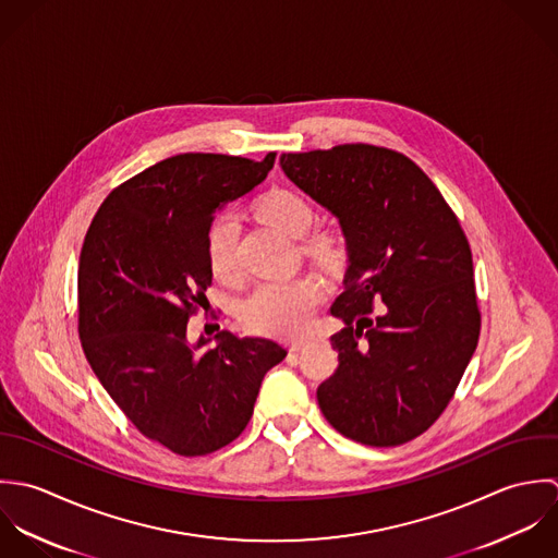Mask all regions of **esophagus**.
<instances>
[{
	"instance_id": "34e87169",
	"label": "esophagus",
	"mask_w": 558,
	"mask_h": 558,
	"mask_svg": "<svg viewBox=\"0 0 558 558\" xmlns=\"http://www.w3.org/2000/svg\"><path fill=\"white\" fill-rule=\"evenodd\" d=\"M306 344H308V340H293V342L289 344V349H291V351H302Z\"/></svg>"
}]
</instances>
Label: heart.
Segmentation results:
<instances>
[{
    "mask_svg": "<svg viewBox=\"0 0 558 558\" xmlns=\"http://www.w3.org/2000/svg\"><path fill=\"white\" fill-rule=\"evenodd\" d=\"M256 216L289 236H302L313 223V207L295 192L274 190L256 203ZM236 218L223 214L211 226L207 239L209 265L218 278L234 276ZM315 250L324 258H336L340 247L332 234H319ZM324 282L315 276H300L284 282L260 284L243 304L241 319L247 330L258 335L298 338L311 328L313 315L324 302Z\"/></svg>",
    "mask_w": 558,
    "mask_h": 558,
    "instance_id": "obj_1",
    "label": "heart"
}]
</instances>
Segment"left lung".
I'll list each match as a JSON object with an SVG mask.
<instances>
[{"instance_id":"8db88e82","label":"left lung","mask_w":558,"mask_h":558,"mask_svg":"<svg viewBox=\"0 0 558 558\" xmlns=\"http://www.w3.org/2000/svg\"><path fill=\"white\" fill-rule=\"evenodd\" d=\"M282 172L342 230L347 271L330 308L338 368L317 390L344 438L399 446L445 412L478 342L472 252L432 179L405 155L342 144L282 153Z\"/></svg>"}]
</instances>
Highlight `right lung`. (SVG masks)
Returning a JSON list of instances; mask_svg holds the SVG:
<instances>
[{"label": "right lung", "instance_id": "1", "mask_svg": "<svg viewBox=\"0 0 558 558\" xmlns=\"http://www.w3.org/2000/svg\"><path fill=\"white\" fill-rule=\"evenodd\" d=\"M230 155L183 153L135 174L104 201L77 274L84 353L124 416L185 454L230 445L250 423L265 373L287 349L222 330L196 342L187 322L211 284L216 214L274 168Z\"/></svg>", "mask_w": 558, "mask_h": 558}]
</instances>
